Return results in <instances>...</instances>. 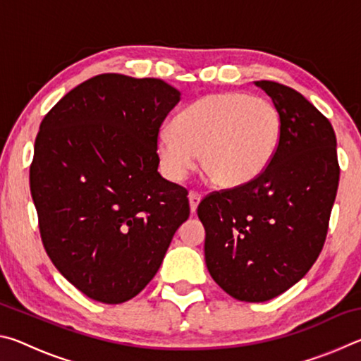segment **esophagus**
<instances>
[{"label":"esophagus","instance_id":"1","mask_svg":"<svg viewBox=\"0 0 361 361\" xmlns=\"http://www.w3.org/2000/svg\"><path fill=\"white\" fill-rule=\"evenodd\" d=\"M188 199H189V207H191V212L195 213V210H197V205L200 202V199H202V197H200L199 192L191 191V192H189V195H188Z\"/></svg>","mask_w":361,"mask_h":361}]
</instances>
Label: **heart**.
<instances>
[{"instance_id": "obj_1", "label": "heart", "mask_w": 361, "mask_h": 361, "mask_svg": "<svg viewBox=\"0 0 361 361\" xmlns=\"http://www.w3.org/2000/svg\"><path fill=\"white\" fill-rule=\"evenodd\" d=\"M282 135V118L271 102L237 92L202 97L172 121V130L156 137L164 175L183 181L200 167L218 186L235 188L264 172Z\"/></svg>"}]
</instances>
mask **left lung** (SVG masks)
Here are the masks:
<instances>
[{
    "label": "left lung",
    "instance_id": "left-lung-1",
    "mask_svg": "<svg viewBox=\"0 0 361 361\" xmlns=\"http://www.w3.org/2000/svg\"><path fill=\"white\" fill-rule=\"evenodd\" d=\"M282 118L271 164L243 186L197 207L205 262L232 298L264 302L299 282L319 258L338 192L336 135L312 103L288 85L256 81Z\"/></svg>",
    "mask_w": 361,
    "mask_h": 361
}]
</instances>
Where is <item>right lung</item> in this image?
<instances>
[{
  "mask_svg": "<svg viewBox=\"0 0 361 361\" xmlns=\"http://www.w3.org/2000/svg\"><path fill=\"white\" fill-rule=\"evenodd\" d=\"M180 95L162 79L105 73L70 90L41 122L30 189L42 245L95 301L137 296L189 216L188 191L162 178L156 156Z\"/></svg>",
  "mask_w": 361,
  "mask_h": 361,
  "instance_id": "right-lung-1",
  "label": "right lung"
}]
</instances>
